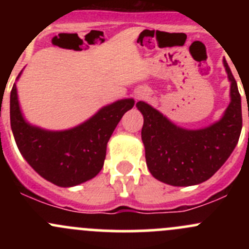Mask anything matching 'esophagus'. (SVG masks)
Listing matches in <instances>:
<instances>
[{
	"mask_svg": "<svg viewBox=\"0 0 249 249\" xmlns=\"http://www.w3.org/2000/svg\"><path fill=\"white\" fill-rule=\"evenodd\" d=\"M143 95H144V94H143V92H139V94H136V99H137V100L142 99Z\"/></svg>",
	"mask_w": 249,
	"mask_h": 249,
	"instance_id": "obj_1",
	"label": "esophagus"
}]
</instances>
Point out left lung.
Here are the masks:
<instances>
[{
    "label": "left lung",
    "instance_id": "8db88e82",
    "mask_svg": "<svg viewBox=\"0 0 249 249\" xmlns=\"http://www.w3.org/2000/svg\"><path fill=\"white\" fill-rule=\"evenodd\" d=\"M224 66L231 82V102L224 117L211 126L182 129L145 102L136 104L143 114L145 161L157 179L175 187L199 184L212 177L232 153L242 129V109L237 83L225 60Z\"/></svg>",
    "mask_w": 249,
    "mask_h": 249
}]
</instances>
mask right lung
Here are the masks:
<instances>
[{"label":"right lung","instance_id":"add662e5","mask_svg":"<svg viewBox=\"0 0 249 249\" xmlns=\"http://www.w3.org/2000/svg\"><path fill=\"white\" fill-rule=\"evenodd\" d=\"M134 105L132 99L120 100L100 109L79 126L47 131L25 122L14 84L11 91V126L20 153L35 171L59 187H73L101 171L107 142L124 113Z\"/></svg>","mask_w":249,"mask_h":249}]
</instances>
